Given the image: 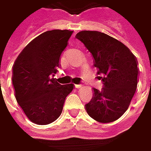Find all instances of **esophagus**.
Here are the masks:
<instances>
[{
  "mask_svg": "<svg viewBox=\"0 0 151 151\" xmlns=\"http://www.w3.org/2000/svg\"><path fill=\"white\" fill-rule=\"evenodd\" d=\"M76 86V88H77V89H80V88H81V87H83L82 85H81V84H78V85H75Z\"/></svg>",
  "mask_w": 151,
  "mask_h": 151,
  "instance_id": "obj_1",
  "label": "esophagus"
}]
</instances>
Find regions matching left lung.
I'll use <instances>...</instances> for the list:
<instances>
[{
    "label": "left lung",
    "instance_id": "1",
    "mask_svg": "<svg viewBox=\"0 0 151 151\" xmlns=\"http://www.w3.org/2000/svg\"><path fill=\"white\" fill-rule=\"evenodd\" d=\"M76 37L92 53L104 84L100 91L93 89V98L85 105L87 114L99 122H112L128 109L136 92L137 58L123 43L104 33L82 30Z\"/></svg>",
    "mask_w": 151,
    "mask_h": 151
}]
</instances>
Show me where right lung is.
Masks as SVG:
<instances>
[{
  "mask_svg": "<svg viewBox=\"0 0 151 151\" xmlns=\"http://www.w3.org/2000/svg\"><path fill=\"white\" fill-rule=\"evenodd\" d=\"M72 33L68 29L46 31L29 42L14 62L12 85L16 99L35 124L56 121L74 88L73 84L61 85L52 78Z\"/></svg>",
  "mask_w": 151,
  "mask_h": 151,
  "instance_id": "right-lung-1",
  "label": "right lung"
}]
</instances>
